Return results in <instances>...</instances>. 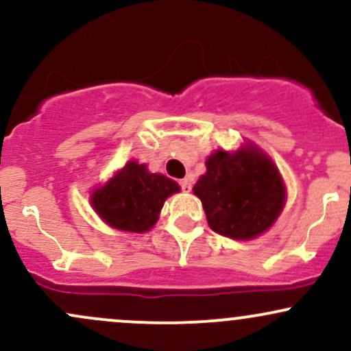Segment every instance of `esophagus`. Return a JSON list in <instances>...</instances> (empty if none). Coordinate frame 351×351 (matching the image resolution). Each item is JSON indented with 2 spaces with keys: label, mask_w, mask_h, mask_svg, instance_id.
<instances>
[{
  "label": "esophagus",
  "mask_w": 351,
  "mask_h": 351,
  "mask_svg": "<svg viewBox=\"0 0 351 351\" xmlns=\"http://www.w3.org/2000/svg\"><path fill=\"white\" fill-rule=\"evenodd\" d=\"M180 184H182V190L184 191V193H190V191H191V180L190 178L182 180Z\"/></svg>",
  "instance_id": "obj_1"
}]
</instances>
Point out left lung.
<instances>
[{
    "instance_id": "obj_1",
    "label": "left lung",
    "mask_w": 351,
    "mask_h": 351,
    "mask_svg": "<svg viewBox=\"0 0 351 351\" xmlns=\"http://www.w3.org/2000/svg\"><path fill=\"white\" fill-rule=\"evenodd\" d=\"M193 193L202 199L208 225L233 240H253L282 213L287 188L267 153L246 143L234 153L217 149L206 160Z\"/></svg>"
}]
</instances>
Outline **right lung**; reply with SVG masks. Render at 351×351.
Masks as SVG:
<instances>
[{
	"label": "right lung",
	"mask_w": 351,
	"mask_h": 351,
	"mask_svg": "<svg viewBox=\"0 0 351 351\" xmlns=\"http://www.w3.org/2000/svg\"><path fill=\"white\" fill-rule=\"evenodd\" d=\"M178 191V183L160 173H149L146 165L132 160L101 188L93 190L90 202L111 228L145 233L160 218L165 199Z\"/></svg>",
	"instance_id": "add662e5"
}]
</instances>
